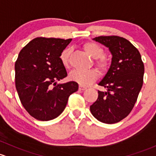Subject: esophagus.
<instances>
[{
  "mask_svg": "<svg viewBox=\"0 0 156 156\" xmlns=\"http://www.w3.org/2000/svg\"><path fill=\"white\" fill-rule=\"evenodd\" d=\"M86 89H87V88L84 87V86H79V89L81 90V91H84V90H86Z\"/></svg>",
  "mask_w": 156,
  "mask_h": 156,
  "instance_id": "34e87169",
  "label": "esophagus"
}]
</instances>
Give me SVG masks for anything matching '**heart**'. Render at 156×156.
Wrapping results in <instances>:
<instances>
[{"mask_svg":"<svg viewBox=\"0 0 156 156\" xmlns=\"http://www.w3.org/2000/svg\"><path fill=\"white\" fill-rule=\"evenodd\" d=\"M85 51L94 58H96L95 65L101 73H105L109 68V62L104 57V49L103 47L94 42H87L83 45ZM71 49L67 47L64 49L60 55V59L62 65L68 67L70 64V57ZM98 76V73L94 70H74L70 72L69 77L73 81L76 82L81 86H88L95 81Z\"/></svg>","mask_w":156,"mask_h":156,"instance_id":"1","label":"heart"}]
</instances>
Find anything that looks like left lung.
I'll return each mask as SVG.
<instances>
[{"instance_id":"obj_1","label":"left lung","mask_w":156,"mask_h":156,"mask_svg":"<svg viewBox=\"0 0 156 156\" xmlns=\"http://www.w3.org/2000/svg\"><path fill=\"white\" fill-rule=\"evenodd\" d=\"M94 40L108 47L113 57L107 74L98 83L107 91H98L90 111L98 121L113 124L132 110L144 83V65L137 48L126 38L100 36Z\"/></svg>"}]
</instances>
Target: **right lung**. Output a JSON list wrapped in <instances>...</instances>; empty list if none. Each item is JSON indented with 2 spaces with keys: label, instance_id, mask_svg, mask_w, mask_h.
Returning <instances> with one entry per match:
<instances>
[{
  "label": "right lung",
  "instance_id": "add662e5",
  "mask_svg": "<svg viewBox=\"0 0 156 156\" xmlns=\"http://www.w3.org/2000/svg\"><path fill=\"white\" fill-rule=\"evenodd\" d=\"M71 41L37 37L19 52L15 64L16 88L24 108L36 119L49 121L58 116L69 96L78 90L76 82L56 84L67 76L60 55Z\"/></svg>",
  "mask_w": 156,
  "mask_h": 156
}]
</instances>
